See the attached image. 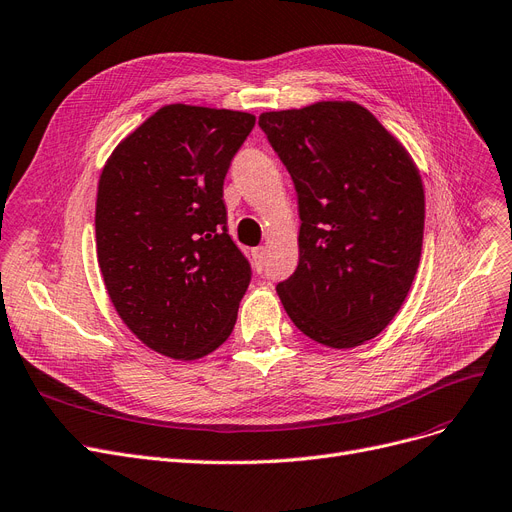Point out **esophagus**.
<instances>
[{
	"label": "esophagus",
	"mask_w": 512,
	"mask_h": 512,
	"mask_svg": "<svg viewBox=\"0 0 512 512\" xmlns=\"http://www.w3.org/2000/svg\"><path fill=\"white\" fill-rule=\"evenodd\" d=\"M253 265H255V270L257 272H261L263 270V265H265V249L263 247H257V249H253Z\"/></svg>",
	"instance_id": "1"
}]
</instances>
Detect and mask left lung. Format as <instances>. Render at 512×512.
<instances>
[{
  "mask_svg": "<svg viewBox=\"0 0 512 512\" xmlns=\"http://www.w3.org/2000/svg\"><path fill=\"white\" fill-rule=\"evenodd\" d=\"M297 190L299 265L276 286L295 326L358 347L395 318L418 270L425 190L408 150L355 102L259 117Z\"/></svg>",
  "mask_w": 512,
  "mask_h": 512,
  "instance_id": "1",
  "label": "left lung"
}]
</instances>
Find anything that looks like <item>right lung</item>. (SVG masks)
Listing matches in <instances>:
<instances>
[{"mask_svg":"<svg viewBox=\"0 0 512 512\" xmlns=\"http://www.w3.org/2000/svg\"><path fill=\"white\" fill-rule=\"evenodd\" d=\"M249 113L169 104L106 161L96 251L117 314L146 347L196 360L224 343L251 282L228 234L224 180Z\"/></svg>","mask_w":512,"mask_h":512,"instance_id":"1","label":"right lung"}]
</instances>
